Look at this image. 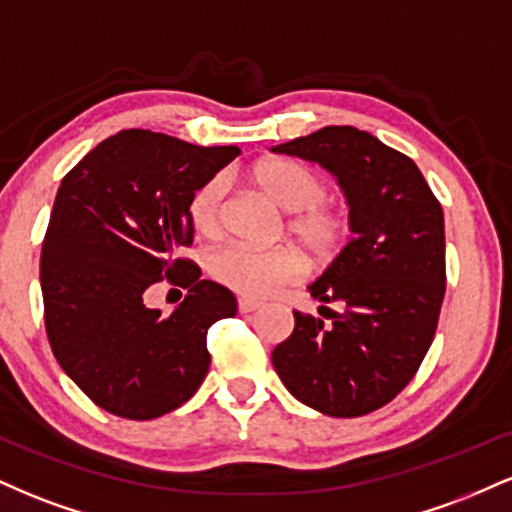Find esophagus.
I'll return each instance as SVG.
<instances>
[{
  "label": "esophagus",
  "instance_id": "obj_1",
  "mask_svg": "<svg viewBox=\"0 0 512 512\" xmlns=\"http://www.w3.org/2000/svg\"><path fill=\"white\" fill-rule=\"evenodd\" d=\"M260 308H262V303L255 301V298H248V296L238 298V310H240V313H255V310H260Z\"/></svg>",
  "mask_w": 512,
  "mask_h": 512
}]
</instances>
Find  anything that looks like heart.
Returning a JSON list of instances; mask_svg holds the SVG:
<instances>
[{
    "label": "heart",
    "mask_w": 512,
    "mask_h": 512,
    "mask_svg": "<svg viewBox=\"0 0 512 512\" xmlns=\"http://www.w3.org/2000/svg\"><path fill=\"white\" fill-rule=\"evenodd\" d=\"M252 180L260 190L291 211L289 233L315 262H330L349 240L351 221L339 204L327 197V182L313 168L291 158H264L252 168ZM226 175H211L192 192L187 204L192 228L202 238H219L226 221ZM211 274L240 296L267 298L291 284L303 272V260L291 248H250L228 245L209 262Z\"/></svg>",
    "instance_id": "b5f03b06"
}]
</instances>
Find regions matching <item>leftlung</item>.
Segmentation results:
<instances>
[{
	"label": "left lung",
	"instance_id": "obj_1",
	"mask_svg": "<svg viewBox=\"0 0 512 512\" xmlns=\"http://www.w3.org/2000/svg\"><path fill=\"white\" fill-rule=\"evenodd\" d=\"M320 163L342 185L354 238L308 286L322 317L293 313L274 349L281 383L298 402L354 419L392 402L424 361L445 296L440 202L409 156L356 127H322L272 146ZM327 302L345 310L334 314Z\"/></svg>",
	"mask_w": 512,
	"mask_h": 512
}]
</instances>
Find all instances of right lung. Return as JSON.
Returning <instances> with one entry per match:
<instances>
[{
    "label": "right lung",
    "instance_id": "obj_1",
    "mask_svg": "<svg viewBox=\"0 0 512 512\" xmlns=\"http://www.w3.org/2000/svg\"><path fill=\"white\" fill-rule=\"evenodd\" d=\"M238 154L122 129L62 178L40 255L45 330L64 373L110 414L156 419L207 378V330L238 303L178 250L195 238L192 192ZM163 275L188 289L170 316L143 303Z\"/></svg>",
    "mask_w": 512,
    "mask_h": 512
}]
</instances>
